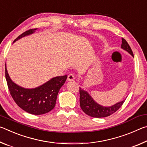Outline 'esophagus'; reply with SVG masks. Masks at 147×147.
Segmentation results:
<instances>
[{
    "mask_svg": "<svg viewBox=\"0 0 147 147\" xmlns=\"http://www.w3.org/2000/svg\"><path fill=\"white\" fill-rule=\"evenodd\" d=\"M75 76L74 75V74H69L68 75V78H67V80L68 81H73V80H75Z\"/></svg>",
    "mask_w": 147,
    "mask_h": 147,
    "instance_id": "obj_1",
    "label": "esophagus"
}]
</instances>
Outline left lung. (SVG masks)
<instances>
[{
	"mask_svg": "<svg viewBox=\"0 0 147 147\" xmlns=\"http://www.w3.org/2000/svg\"><path fill=\"white\" fill-rule=\"evenodd\" d=\"M121 48L134 57L132 51L125 39L122 38ZM125 99L110 106H104L94 101L88 91L80 88V104L81 109L88 115L92 117H106L115 113L123 105Z\"/></svg>",
	"mask_w": 147,
	"mask_h": 147,
	"instance_id": "left-lung-1",
	"label": "left lung"
}]
</instances>
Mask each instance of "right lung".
<instances>
[{"instance_id": "obj_1", "label": "right lung", "mask_w": 147, "mask_h": 147, "mask_svg": "<svg viewBox=\"0 0 147 147\" xmlns=\"http://www.w3.org/2000/svg\"><path fill=\"white\" fill-rule=\"evenodd\" d=\"M36 29L24 32L15 39L14 42L34 34ZM5 75L12 98L20 108L27 113L42 115L53 109L58 92L66 81L67 76H56L35 88H24L13 82L9 77L5 64Z\"/></svg>"}]
</instances>
